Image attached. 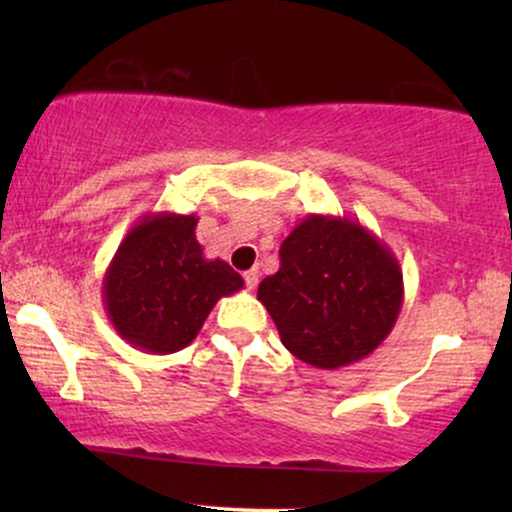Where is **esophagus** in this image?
<instances>
[{
  "instance_id": "obj_1",
  "label": "esophagus",
  "mask_w": 512,
  "mask_h": 512,
  "mask_svg": "<svg viewBox=\"0 0 512 512\" xmlns=\"http://www.w3.org/2000/svg\"><path fill=\"white\" fill-rule=\"evenodd\" d=\"M244 284H247V289H256V284H258V270L256 268L244 272Z\"/></svg>"
}]
</instances>
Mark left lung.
I'll use <instances>...</instances> for the list:
<instances>
[{
	"instance_id": "8db88e82",
	"label": "left lung",
	"mask_w": 512,
	"mask_h": 512,
	"mask_svg": "<svg viewBox=\"0 0 512 512\" xmlns=\"http://www.w3.org/2000/svg\"><path fill=\"white\" fill-rule=\"evenodd\" d=\"M279 261L258 284V300L296 359L335 370L387 340L403 307V272L366 226L310 214L282 242Z\"/></svg>"
}]
</instances>
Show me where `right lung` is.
<instances>
[{
	"mask_svg": "<svg viewBox=\"0 0 512 512\" xmlns=\"http://www.w3.org/2000/svg\"><path fill=\"white\" fill-rule=\"evenodd\" d=\"M198 216L144 214L118 244L102 277L104 310L132 347L174 354L195 340L223 296L244 279L221 258H205Z\"/></svg>",
	"mask_w": 512,
	"mask_h": 512,
	"instance_id": "1",
	"label": "right lung"
}]
</instances>
